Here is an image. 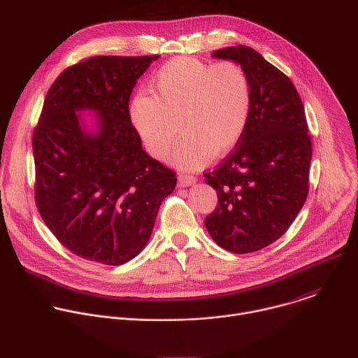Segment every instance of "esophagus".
I'll return each instance as SVG.
<instances>
[{"mask_svg": "<svg viewBox=\"0 0 358 358\" xmlns=\"http://www.w3.org/2000/svg\"><path fill=\"white\" fill-rule=\"evenodd\" d=\"M196 181V178L194 176H189V174H178V185L180 187H188L191 184H194Z\"/></svg>", "mask_w": 358, "mask_h": 358, "instance_id": "34e87169", "label": "esophagus"}]
</instances>
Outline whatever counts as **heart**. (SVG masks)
Returning a JSON list of instances; mask_svg holds the SVG:
<instances>
[{
  "instance_id": "1",
  "label": "heart",
  "mask_w": 358,
  "mask_h": 358,
  "mask_svg": "<svg viewBox=\"0 0 358 358\" xmlns=\"http://www.w3.org/2000/svg\"><path fill=\"white\" fill-rule=\"evenodd\" d=\"M152 92L155 96L134 97L130 117L155 159L169 156L181 131L184 138L174 162L199 169L213 156L228 155L245 134L252 87L245 69L234 61L176 58L160 68Z\"/></svg>"
}]
</instances>
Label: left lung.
I'll return each instance as SVG.
<instances>
[{
  "label": "left lung",
  "mask_w": 358,
  "mask_h": 358,
  "mask_svg": "<svg viewBox=\"0 0 358 358\" xmlns=\"http://www.w3.org/2000/svg\"><path fill=\"white\" fill-rule=\"evenodd\" d=\"M213 57L245 69L252 109L236 147L214 171L203 173L218 195L206 228L221 248L249 253L279 239L301 210L312 140L301 99L283 72L245 45L218 49Z\"/></svg>",
  "instance_id": "left-lung-1"
}]
</instances>
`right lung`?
I'll return each mask as SVG.
<instances>
[{"label":"right lung","instance_id":"1","mask_svg":"<svg viewBox=\"0 0 358 358\" xmlns=\"http://www.w3.org/2000/svg\"><path fill=\"white\" fill-rule=\"evenodd\" d=\"M159 55L92 57L49 87L34 129L35 202L45 225L78 257L123 265L145 246L176 171L151 159L131 124L129 100ZM99 112V131L78 110Z\"/></svg>","mask_w":358,"mask_h":358}]
</instances>
